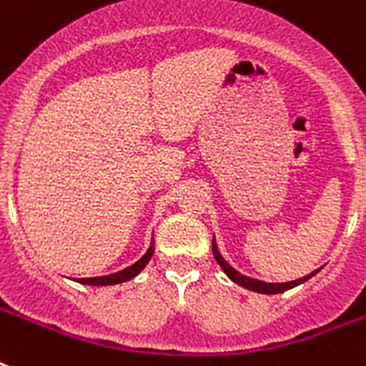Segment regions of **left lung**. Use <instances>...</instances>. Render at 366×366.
<instances>
[{"mask_svg": "<svg viewBox=\"0 0 366 366\" xmlns=\"http://www.w3.org/2000/svg\"><path fill=\"white\" fill-rule=\"evenodd\" d=\"M212 254H214V258H217L218 266L222 267L224 273H226L234 283L241 285V287H244V289L254 290V292H260V295H279V292H285V290L292 289V287H298V285L306 283L307 279H312L313 275L319 272V269H315V272L307 273L306 277L296 279V281H289V283H266V281H258V279L247 277V275H243V273H239L237 269H234V267L229 266L228 262L224 260V256L220 254V250H218L214 237H212Z\"/></svg>", "mask_w": 366, "mask_h": 366, "instance_id": "8db88e82", "label": "left lung"}]
</instances>
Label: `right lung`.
I'll return each instance as SVG.
<instances>
[{"mask_svg":"<svg viewBox=\"0 0 366 366\" xmlns=\"http://www.w3.org/2000/svg\"><path fill=\"white\" fill-rule=\"evenodd\" d=\"M152 256H154V239L149 243V249L146 250V254L137 260L132 266L125 267L122 272H116V273H110V275H102V277H83V279H76L77 283L81 285H93V287H106V285H119V283H125L129 279L137 277L138 273L142 272L146 264L152 260Z\"/></svg>","mask_w":366,"mask_h":366,"instance_id":"1","label":"right lung"}]
</instances>
